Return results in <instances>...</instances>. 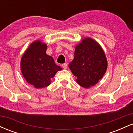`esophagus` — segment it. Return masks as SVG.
<instances>
[{
  "label": "esophagus",
  "instance_id": "esophagus-1",
  "mask_svg": "<svg viewBox=\"0 0 133 133\" xmlns=\"http://www.w3.org/2000/svg\"><path fill=\"white\" fill-rule=\"evenodd\" d=\"M62 68L64 69H66L68 68V64H67L66 63L62 64Z\"/></svg>",
  "mask_w": 133,
  "mask_h": 133
}]
</instances>
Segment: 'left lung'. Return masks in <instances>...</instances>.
Masks as SVG:
<instances>
[{"instance_id":"1","label":"left lung","mask_w":133,"mask_h":133,"mask_svg":"<svg viewBox=\"0 0 133 133\" xmlns=\"http://www.w3.org/2000/svg\"><path fill=\"white\" fill-rule=\"evenodd\" d=\"M69 68L82 88L96 84L106 72L108 61L104 50L97 42L85 37L75 47L74 58Z\"/></svg>"}]
</instances>
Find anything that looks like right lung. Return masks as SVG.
<instances>
[{"label": "right lung", "mask_w": 133, "mask_h": 133, "mask_svg": "<svg viewBox=\"0 0 133 133\" xmlns=\"http://www.w3.org/2000/svg\"><path fill=\"white\" fill-rule=\"evenodd\" d=\"M47 44L36 40L30 44L21 60V69L26 81L39 89L49 86L51 79L62 68L46 54Z\"/></svg>", "instance_id": "right-lung-1"}]
</instances>
